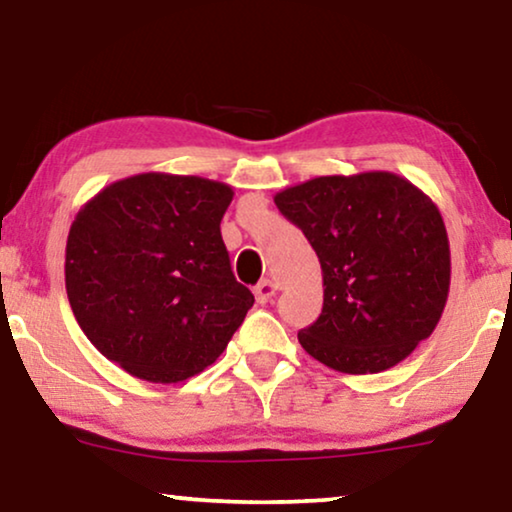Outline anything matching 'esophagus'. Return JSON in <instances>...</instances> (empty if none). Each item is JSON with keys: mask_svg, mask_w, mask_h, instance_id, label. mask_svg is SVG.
<instances>
[{"mask_svg": "<svg viewBox=\"0 0 512 512\" xmlns=\"http://www.w3.org/2000/svg\"><path fill=\"white\" fill-rule=\"evenodd\" d=\"M277 291H279V284H277V282H272V279H263V282L258 284L256 289H254V293H256V300H258V303H261V305L270 303V300L277 296Z\"/></svg>", "mask_w": 512, "mask_h": 512, "instance_id": "obj_1", "label": "esophagus"}]
</instances>
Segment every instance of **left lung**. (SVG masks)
Returning <instances> with one entry per match:
<instances>
[{"instance_id": "left-lung-1", "label": "left lung", "mask_w": 512, "mask_h": 512, "mask_svg": "<svg viewBox=\"0 0 512 512\" xmlns=\"http://www.w3.org/2000/svg\"><path fill=\"white\" fill-rule=\"evenodd\" d=\"M317 251L324 310L298 342L347 375L394 368L429 338L450 293L440 209L401 174H328L275 195Z\"/></svg>"}]
</instances>
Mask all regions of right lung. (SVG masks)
<instances>
[{
	"mask_svg": "<svg viewBox=\"0 0 512 512\" xmlns=\"http://www.w3.org/2000/svg\"><path fill=\"white\" fill-rule=\"evenodd\" d=\"M223 181L142 172L104 186L67 235L65 286L81 331L125 373L177 384L219 359L254 305L221 237Z\"/></svg>",
	"mask_w": 512,
	"mask_h": 512,
	"instance_id": "right-lung-1",
	"label": "right lung"
}]
</instances>
